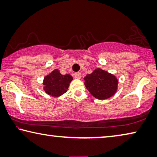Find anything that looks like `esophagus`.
Listing matches in <instances>:
<instances>
[{
    "instance_id": "34e87169",
    "label": "esophagus",
    "mask_w": 157,
    "mask_h": 157,
    "mask_svg": "<svg viewBox=\"0 0 157 157\" xmlns=\"http://www.w3.org/2000/svg\"><path fill=\"white\" fill-rule=\"evenodd\" d=\"M74 76H75V78H77V79H80L81 78V74L79 73V72H75V73L74 74Z\"/></svg>"
}]
</instances>
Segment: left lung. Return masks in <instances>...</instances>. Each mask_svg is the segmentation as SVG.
<instances>
[{
  "instance_id": "1",
  "label": "left lung",
  "mask_w": 157,
  "mask_h": 157,
  "mask_svg": "<svg viewBox=\"0 0 157 157\" xmlns=\"http://www.w3.org/2000/svg\"><path fill=\"white\" fill-rule=\"evenodd\" d=\"M84 79L86 89L98 99H109L116 92L118 79L113 75L101 69H96Z\"/></svg>"
}]
</instances>
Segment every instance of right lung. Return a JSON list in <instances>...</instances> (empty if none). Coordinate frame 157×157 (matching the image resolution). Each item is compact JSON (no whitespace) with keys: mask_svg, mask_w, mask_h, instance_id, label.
<instances>
[{"mask_svg":"<svg viewBox=\"0 0 157 157\" xmlns=\"http://www.w3.org/2000/svg\"><path fill=\"white\" fill-rule=\"evenodd\" d=\"M72 80L71 75H63L56 69L44 79V90L48 94L53 97H60L67 92L69 84Z\"/></svg>","mask_w":157,"mask_h":157,"instance_id":"obj_1","label":"right lung"}]
</instances>
